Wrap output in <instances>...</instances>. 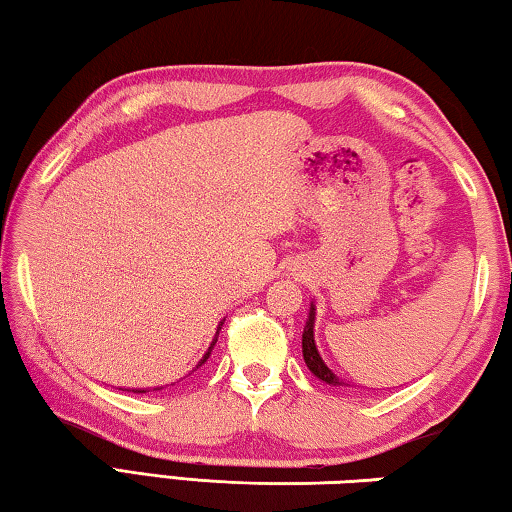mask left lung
<instances>
[{
  "instance_id": "obj_1",
  "label": "left lung",
  "mask_w": 512,
  "mask_h": 512,
  "mask_svg": "<svg viewBox=\"0 0 512 512\" xmlns=\"http://www.w3.org/2000/svg\"><path fill=\"white\" fill-rule=\"evenodd\" d=\"M314 320H316V307L311 305L309 307V318H307L305 332H302V357H305L307 368L314 372L318 379H323L325 384H329V386H350V384H345L343 379L336 377L334 372L327 368V363L323 361V357H320V354H318L316 341H314Z\"/></svg>"
}]
</instances>
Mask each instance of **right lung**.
Instances as JSON below:
<instances>
[{"mask_svg": "<svg viewBox=\"0 0 512 512\" xmlns=\"http://www.w3.org/2000/svg\"><path fill=\"white\" fill-rule=\"evenodd\" d=\"M221 325H223V323H221ZM221 325H219V329H221ZM219 329H216V336H214V341H212V345H210V350H207V352H205V357H203L201 361H198V366H203V363H205L207 359H210V354H212V348H214V343H216V339H219ZM198 366H196V368H198ZM160 388H162V386H158V388H153V391H160ZM133 393H146V391H142V388H137V391H133Z\"/></svg>", "mask_w": 512, "mask_h": 512, "instance_id": "right-lung-1", "label": "right lung"}]
</instances>
